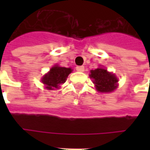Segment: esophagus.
I'll list each match as a JSON object with an SVG mask.
<instances>
[{
  "label": "esophagus",
  "instance_id": "34e87169",
  "mask_svg": "<svg viewBox=\"0 0 150 150\" xmlns=\"http://www.w3.org/2000/svg\"><path fill=\"white\" fill-rule=\"evenodd\" d=\"M76 71H84V67L83 66H79V67H76Z\"/></svg>",
  "mask_w": 150,
  "mask_h": 150
}]
</instances>
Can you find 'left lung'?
I'll return each instance as SVG.
<instances>
[{
	"label": "left lung",
	"mask_w": 150,
	"mask_h": 150,
	"mask_svg": "<svg viewBox=\"0 0 150 150\" xmlns=\"http://www.w3.org/2000/svg\"><path fill=\"white\" fill-rule=\"evenodd\" d=\"M90 77L93 79L96 90L100 92H111L117 87V79L116 76L104 68L91 70Z\"/></svg>",
	"instance_id": "left-lung-1"
}]
</instances>
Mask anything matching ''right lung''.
I'll use <instances>...</instances> for the list:
<instances>
[{
    "instance_id": "obj_1",
    "label": "right lung",
    "mask_w": 150,
    "mask_h": 150,
    "mask_svg": "<svg viewBox=\"0 0 150 150\" xmlns=\"http://www.w3.org/2000/svg\"><path fill=\"white\" fill-rule=\"evenodd\" d=\"M71 71L72 70L71 68L54 66L50 70V71L46 75L43 76L42 82L49 90L59 88V85L65 83L67 76Z\"/></svg>"
}]
</instances>
